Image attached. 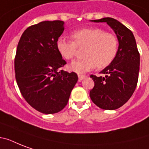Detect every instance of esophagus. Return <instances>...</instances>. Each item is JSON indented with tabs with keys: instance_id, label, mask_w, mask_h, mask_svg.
I'll use <instances>...</instances> for the list:
<instances>
[{
	"instance_id": "1",
	"label": "esophagus",
	"mask_w": 149,
	"mask_h": 149,
	"mask_svg": "<svg viewBox=\"0 0 149 149\" xmlns=\"http://www.w3.org/2000/svg\"><path fill=\"white\" fill-rule=\"evenodd\" d=\"M78 77H79V81H81V80L86 78V76H85V75H78Z\"/></svg>"
}]
</instances>
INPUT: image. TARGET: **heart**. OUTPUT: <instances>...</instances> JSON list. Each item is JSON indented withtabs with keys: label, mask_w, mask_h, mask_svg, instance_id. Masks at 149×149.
<instances>
[{
	"label": "heart",
	"mask_w": 149,
	"mask_h": 149,
	"mask_svg": "<svg viewBox=\"0 0 149 149\" xmlns=\"http://www.w3.org/2000/svg\"><path fill=\"white\" fill-rule=\"evenodd\" d=\"M72 41L60 37L56 41L58 53L70 60L76 55L77 47H85V58L73 61L70 69L77 73H84L98 68L108 66L115 58L118 50V38L113 34L100 28H87L74 31Z\"/></svg>",
	"instance_id": "b5f03b06"
}]
</instances>
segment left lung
Returning <instances> with one entry per match:
<instances>
[{
    "label": "left lung",
    "mask_w": 149,
    "mask_h": 149,
    "mask_svg": "<svg viewBox=\"0 0 149 149\" xmlns=\"http://www.w3.org/2000/svg\"><path fill=\"white\" fill-rule=\"evenodd\" d=\"M91 22H106L116 34L119 45L114 60L100 72L105 77L91 76L94 87L90 97L100 108L115 110L130 99L138 84L140 55L136 41L132 31L114 18L104 17Z\"/></svg>",
    "instance_id": "obj_1"
}]
</instances>
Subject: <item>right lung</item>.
Segmentation results:
<instances>
[{"instance_id": "add662e5", "label": "right lung", "mask_w": 149, "mask_h": 149, "mask_svg": "<svg viewBox=\"0 0 149 149\" xmlns=\"http://www.w3.org/2000/svg\"><path fill=\"white\" fill-rule=\"evenodd\" d=\"M63 21H45L29 27L17 45L15 78L23 97L46 114L58 113L68 103L78 80L77 73L61 70L65 61L56 41L64 31Z\"/></svg>"}]
</instances>
